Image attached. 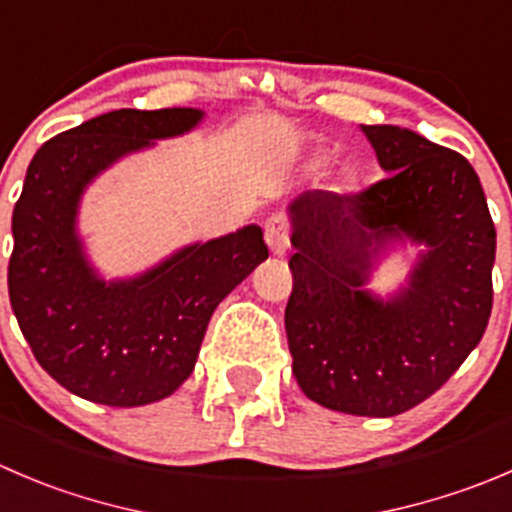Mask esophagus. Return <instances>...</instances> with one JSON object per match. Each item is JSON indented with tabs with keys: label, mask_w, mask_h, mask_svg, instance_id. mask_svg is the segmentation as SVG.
<instances>
[{
	"label": "esophagus",
	"mask_w": 512,
	"mask_h": 512,
	"mask_svg": "<svg viewBox=\"0 0 512 512\" xmlns=\"http://www.w3.org/2000/svg\"><path fill=\"white\" fill-rule=\"evenodd\" d=\"M265 242L272 250V255H285L287 247H290V222L282 215H272L265 222Z\"/></svg>",
	"instance_id": "34e87169"
}]
</instances>
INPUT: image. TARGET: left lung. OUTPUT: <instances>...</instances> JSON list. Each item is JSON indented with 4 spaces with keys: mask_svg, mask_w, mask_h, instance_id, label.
<instances>
[{
    "mask_svg": "<svg viewBox=\"0 0 512 512\" xmlns=\"http://www.w3.org/2000/svg\"><path fill=\"white\" fill-rule=\"evenodd\" d=\"M388 177L355 195L290 205L285 310L297 385L322 408L393 418L423 403L473 352L493 307L495 225L473 165L395 124H362ZM393 239L429 247L390 301L364 290Z\"/></svg>",
    "mask_w": 512,
    "mask_h": 512,
    "instance_id": "1",
    "label": "left lung"
}]
</instances>
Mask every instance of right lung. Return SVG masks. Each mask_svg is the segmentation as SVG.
I'll use <instances>...</instances> for the list:
<instances>
[{
    "mask_svg": "<svg viewBox=\"0 0 512 512\" xmlns=\"http://www.w3.org/2000/svg\"><path fill=\"white\" fill-rule=\"evenodd\" d=\"M200 109H117L37 150L14 205L9 302L39 365L92 403L137 408L175 393L195 370L215 307L267 260L257 225L182 247L132 280L104 282L77 237L94 177L152 140L190 132Z\"/></svg>",
    "mask_w": 512,
    "mask_h": 512,
    "instance_id": "add662e5",
    "label": "right lung"
}]
</instances>
